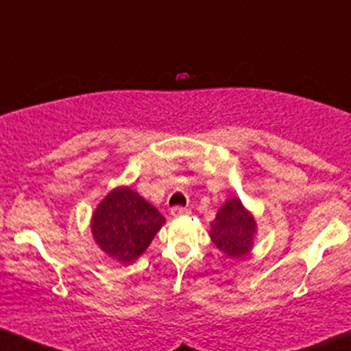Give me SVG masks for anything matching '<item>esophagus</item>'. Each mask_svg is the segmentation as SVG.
<instances>
[{
	"label": "esophagus",
	"mask_w": 351,
	"mask_h": 351,
	"mask_svg": "<svg viewBox=\"0 0 351 351\" xmlns=\"http://www.w3.org/2000/svg\"><path fill=\"white\" fill-rule=\"evenodd\" d=\"M170 213H171L173 217H180V216L189 215V209L188 208H181V206H175V208H171Z\"/></svg>",
	"instance_id": "1"
}]
</instances>
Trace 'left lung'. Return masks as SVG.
<instances>
[{
    "instance_id": "left-lung-1",
    "label": "left lung",
    "mask_w": 351,
    "mask_h": 351,
    "mask_svg": "<svg viewBox=\"0 0 351 351\" xmlns=\"http://www.w3.org/2000/svg\"><path fill=\"white\" fill-rule=\"evenodd\" d=\"M213 244L229 259H241L252 251L257 239V221L239 196H231L217 209L209 224Z\"/></svg>"
}]
</instances>
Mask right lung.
I'll return each mask as SVG.
<instances>
[{
    "label": "right lung",
    "instance_id": "add662e5",
    "mask_svg": "<svg viewBox=\"0 0 351 351\" xmlns=\"http://www.w3.org/2000/svg\"><path fill=\"white\" fill-rule=\"evenodd\" d=\"M167 223L152 203L130 186L108 191L90 217V232L106 256L120 264H134Z\"/></svg>",
    "mask_w": 351,
    "mask_h": 351
}]
</instances>
